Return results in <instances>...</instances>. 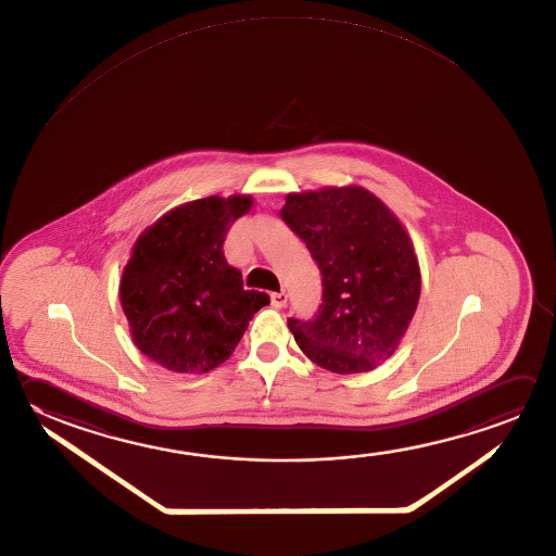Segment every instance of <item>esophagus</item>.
<instances>
[{
  "label": "esophagus",
  "mask_w": 556,
  "mask_h": 556,
  "mask_svg": "<svg viewBox=\"0 0 556 556\" xmlns=\"http://www.w3.org/2000/svg\"><path fill=\"white\" fill-rule=\"evenodd\" d=\"M270 302H273V307H276V309H282V307H286V303H288V293H286V292L273 293V298H270Z\"/></svg>",
  "instance_id": "1"
}]
</instances>
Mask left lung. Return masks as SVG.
Segmentation results:
<instances>
[{
    "instance_id": "left-lung-1",
    "label": "left lung",
    "mask_w": 556,
    "mask_h": 556,
    "mask_svg": "<svg viewBox=\"0 0 556 556\" xmlns=\"http://www.w3.org/2000/svg\"><path fill=\"white\" fill-rule=\"evenodd\" d=\"M280 215L324 276L314 319H288L295 343L329 372H370L395 353L417 309L412 237L380 198L354 184L288 193Z\"/></svg>"
}]
</instances>
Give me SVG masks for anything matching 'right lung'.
<instances>
[{
	"label": "right lung",
	"mask_w": 556,
	"mask_h": 556,
	"mask_svg": "<svg viewBox=\"0 0 556 556\" xmlns=\"http://www.w3.org/2000/svg\"><path fill=\"white\" fill-rule=\"evenodd\" d=\"M253 205L249 193L182 203L132 244L119 282L123 314L135 346L166 370L202 374L225 363L270 303L247 292L223 256L227 231Z\"/></svg>",
	"instance_id": "right-lung-1"
}]
</instances>
